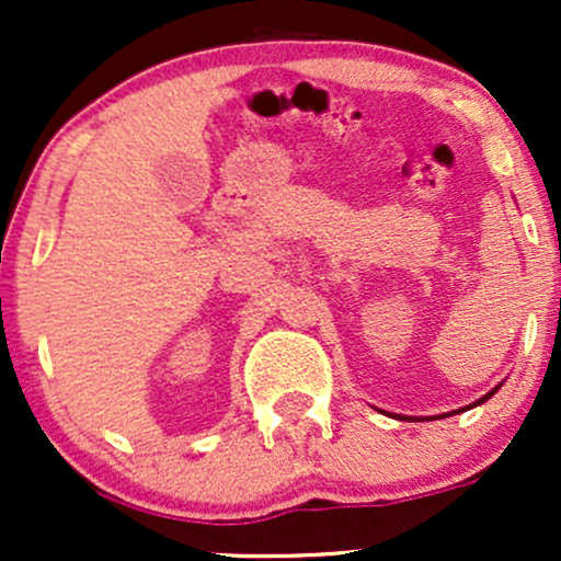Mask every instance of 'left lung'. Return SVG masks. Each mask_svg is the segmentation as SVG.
Listing matches in <instances>:
<instances>
[{"mask_svg": "<svg viewBox=\"0 0 561 561\" xmlns=\"http://www.w3.org/2000/svg\"><path fill=\"white\" fill-rule=\"evenodd\" d=\"M499 388H501V385H499ZM499 388H493L491 392H488V396H482V398H480V401H474L472 405H478V403H485V401H488V398H491V396H493V392H499ZM472 405H467V409H472ZM467 409H456V411H450V414H461V411H467ZM450 414H448V416H450ZM443 416H446V414H443Z\"/></svg>", "mask_w": 561, "mask_h": 561, "instance_id": "8db88e82", "label": "left lung"}]
</instances>
